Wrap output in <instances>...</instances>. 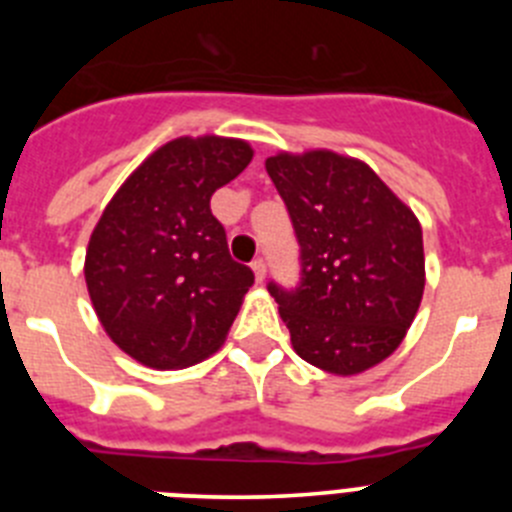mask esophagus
I'll use <instances>...</instances> for the list:
<instances>
[{"mask_svg": "<svg viewBox=\"0 0 512 512\" xmlns=\"http://www.w3.org/2000/svg\"><path fill=\"white\" fill-rule=\"evenodd\" d=\"M251 269H253V277H256V282H264L266 279V261L264 259H256L251 264Z\"/></svg>", "mask_w": 512, "mask_h": 512, "instance_id": "1", "label": "esophagus"}]
</instances>
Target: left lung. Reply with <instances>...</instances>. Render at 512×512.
I'll return each mask as SVG.
<instances>
[{"label": "left lung", "instance_id": "8db88e82", "mask_svg": "<svg viewBox=\"0 0 512 512\" xmlns=\"http://www.w3.org/2000/svg\"><path fill=\"white\" fill-rule=\"evenodd\" d=\"M266 171L300 243V284L269 282L297 356L338 377L372 369L400 346L423 300L418 217L359 158L277 153Z\"/></svg>", "mask_w": 512, "mask_h": 512}]
</instances>
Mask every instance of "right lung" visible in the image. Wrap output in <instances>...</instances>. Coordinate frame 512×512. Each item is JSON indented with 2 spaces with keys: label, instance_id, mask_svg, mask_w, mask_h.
I'll return each mask as SVG.
<instances>
[{
  "label": "right lung",
  "instance_id": "obj_1",
  "mask_svg": "<svg viewBox=\"0 0 512 512\" xmlns=\"http://www.w3.org/2000/svg\"><path fill=\"white\" fill-rule=\"evenodd\" d=\"M246 140L176 138L125 179L89 238L84 277L99 323L151 369H184L223 346L253 284L210 210L251 164Z\"/></svg>",
  "mask_w": 512,
  "mask_h": 512
}]
</instances>
